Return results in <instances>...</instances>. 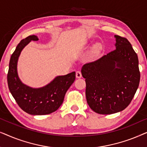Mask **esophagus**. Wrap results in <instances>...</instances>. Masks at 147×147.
<instances>
[{"mask_svg": "<svg viewBox=\"0 0 147 147\" xmlns=\"http://www.w3.org/2000/svg\"><path fill=\"white\" fill-rule=\"evenodd\" d=\"M76 78H81V77H82V73H81V71H76Z\"/></svg>", "mask_w": 147, "mask_h": 147, "instance_id": "esophagus-1", "label": "esophagus"}]
</instances>
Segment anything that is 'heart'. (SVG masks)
<instances>
[{
	"label": "heart",
	"mask_w": 147,
	"mask_h": 147,
	"mask_svg": "<svg viewBox=\"0 0 147 147\" xmlns=\"http://www.w3.org/2000/svg\"><path fill=\"white\" fill-rule=\"evenodd\" d=\"M96 49L97 50V51H98V50H99V49H100V46H99V45H97V46H96Z\"/></svg>",
	"instance_id": "heart-1"
}]
</instances>
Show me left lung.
<instances>
[{
    "label": "left lung",
    "mask_w": 147,
    "mask_h": 147,
    "mask_svg": "<svg viewBox=\"0 0 147 147\" xmlns=\"http://www.w3.org/2000/svg\"><path fill=\"white\" fill-rule=\"evenodd\" d=\"M114 37L115 50L82 68L88 104L100 114H114L125 109L140 82L137 54L127 39L119 35Z\"/></svg>",
    "instance_id": "obj_1"
}]
</instances>
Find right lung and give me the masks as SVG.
<instances>
[{
	"label": "right lung",
	"instance_id": "right-lung-1",
	"mask_svg": "<svg viewBox=\"0 0 147 147\" xmlns=\"http://www.w3.org/2000/svg\"><path fill=\"white\" fill-rule=\"evenodd\" d=\"M35 35L22 39L12 54L7 82L9 89L19 107L32 115H45L55 112L63 102L66 92L76 79V72L56 77L44 87L32 88L23 84L17 74V61L21 52L31 41H38Z\"/></svg>",
	"mask_w": 147,
	"mask_h": 147
}]
</instances>
